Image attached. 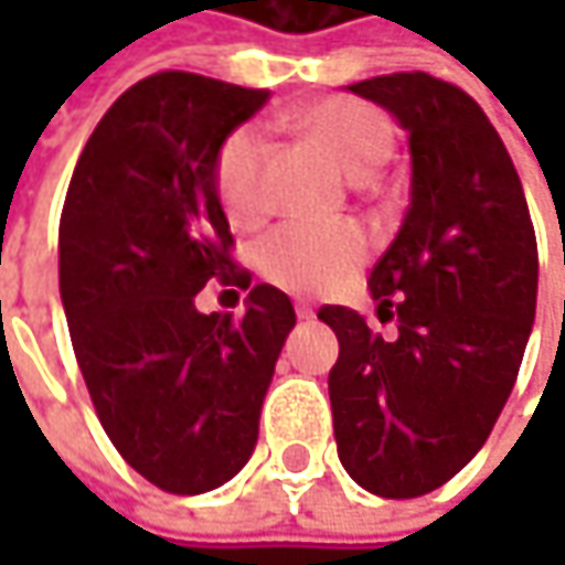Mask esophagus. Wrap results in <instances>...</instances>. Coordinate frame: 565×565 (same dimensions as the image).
<instances>
[{"label":"esophagus","mask_w":565,"mask_h":565,"mask_svg":"<svg viewBox=\"0 0 565 565\" xmlns=\"http://www.w3.org/2000/svg\"><path fill=\"white\" fill-rule=\"evenodd\" d=\"M295 315L301 317V320H308V317H315V308L308 301H295Z\"/></svg>","instance_id":"obj_1"}]
</instances>
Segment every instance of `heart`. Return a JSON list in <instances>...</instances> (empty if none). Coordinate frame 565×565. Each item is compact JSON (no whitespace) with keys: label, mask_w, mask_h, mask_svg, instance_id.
Listing matches in <instances>:
<instances>
[{"label":"heart","mask_w":565,"mask_h":565,"mask_svg":"<svg viewBox=\"0 0 565 565\" xmlns=\"http://www.w3.org/2000/svg\"><path fill=\"white\" fill-rule=\"evenodd\" d=\"M292 125L327 147L352 175H364L393 150V125L377 106L355 97H323L295 109ZM267 138L260 125H238L220 143L213 160L216 198L235 226H254L267 216ZM367 257V232L355 223H286L257 248L260 273L298 295H320L342 286Z\"/></svg>","instance_id":"obj_1"}]
</instances>
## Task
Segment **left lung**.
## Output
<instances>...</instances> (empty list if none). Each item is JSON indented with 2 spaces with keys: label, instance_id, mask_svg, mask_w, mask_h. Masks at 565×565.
<instances>
[{
  "label": "left lung",
  "instance_id": "obj_1",
  "mask_svg": "<svg viewBox=\"0 0 565 565\" xmlns=\"http://www.w3.org/2000/svg\"><path fill=\"white\" fill-rule=\"evenodd\" d=\"M352 94L408 131L412 201L371 270L380 320L323 305L339 359L330 405L339 462L361 488L412 500L446 484L484 446L525 355L537 301V242L497 128L462 87L396 72Z\"/></svg>",
  "mask_w": 565,
  "mask_h": 565
}]
</instances>
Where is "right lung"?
I'll return each instance as SVG.
<instances>
[{
	"label": "right lung",
	"mask_w": 565,
	"mask_h": 565,
	"mask_svg": "<svg viewBox=\"0 0 565 565\" xmlns=\"http://www.w3.org/2000/svg\"><path fill=\"white\" fill-rule=\"evenodd\" d=\"M267 99L191 72L143 77L84 143L58 220V292L99 424L128 466L179 497L248 462L295 327L289 295L267 282L238 320L194 308L210 279L250 286L213 160Z\"/></svg>",
	"instance_id": "obj_1"
}]
</instances>
